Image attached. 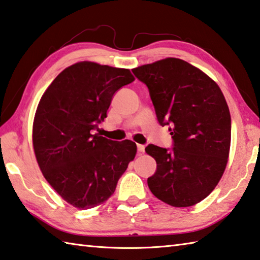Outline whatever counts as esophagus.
Masks as SVG:
<instances>
[{
    "label": "esophagus",
    "mask_w": 260,
    "mask_h": 260,
    "mask_svg": "<svg viewBox=\"0 0 260 260\" xmlns=\"http://www.w3.org/2000/svg\"><path fill=\"white\" fill-rule=\"evenodd\" d=\"M144 149H145V146H144L143 144H138V151H139V153H143V152H144Z\"/></svg>",
    "instance_id": "esophagus-1"
}]
</instances>
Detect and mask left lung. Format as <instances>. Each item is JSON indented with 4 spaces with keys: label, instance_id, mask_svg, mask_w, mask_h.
Here are the masks:
<instances>
[{
    "label": "left lung",
    "instance_id": "left-lung-1",
    "mask_svg": "<svg viewBox=\"0 0 260 260\" xmlns=\"http://www.w3.org/2000/svg\"><path fill=\"white\" fill-rule=\"evenodd\" d=\"M132 72L149 88L160 125H171L173 150L149 144L157 171L150 191L173 207H191L208 197L223 176L231 146V115L223 92L199 68L177 58Z\"/></svg>",
    "mask_w": 260,
    "mask_h": 260
}]
</instances>
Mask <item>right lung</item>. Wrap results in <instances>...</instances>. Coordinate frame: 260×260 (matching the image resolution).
I'll return each instance as SVG.
<instances>
[{"mask_svg": "<svg viewBox=\"0 0 260 260\" xmlns=\"http://www.w3.org/2000/svg\"><path fill=\"white\" fill-rule=\"evenodd\" d=\"M134 79L129 69L82 61L62 70L41 98L32 122L35 157L46 181L75 208L105 204L135 158L133 141L93 134L114 94Z\"/></svg>", "mask_w": 260, "mask_h": 260, "instance_id": "1", "label": "right lung"}]
</instances>
